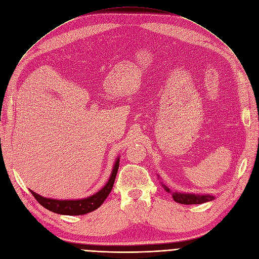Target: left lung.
Segmentation results:
<instances>
[{
  "instance_id": "left-lung-1",
  "label": "left lung",
  "mask_w": 259,
  "mask_h": 259,
  "mask_svg": "<svg viewBox=\"0 0 259 259\" xmlns=\"http://www.w3.org/2000/svg\"><path fill=\"white\" fill-rule=\"evenodd\" d=\"M168 193H170V189L163 185ZM172 198L178 203L181 204H201L204 202L210 201L213 199L209 195H194V194H181V193H172Z\"/></svg>"
}]
</instances>
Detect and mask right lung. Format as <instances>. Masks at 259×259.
Segmentation results:
<instances>
[{
	"instance_id": "right-lung-1",
	"label": "right lung",
	"mask_w": 259,
	"mask_h": 259,
	"mask_svg": "<svg viewBox=\"0 0 259 259\" xmlns=\"http://www.w3.org/2000/svg\"><path fill=\"white\" fill-rule=\"evenodd\" d=\"M118 166H119V159L116 160L113 167V170H112V175L106 186L100 189L98 193L94 194L91 197H88L85 199L55 200V199H48V198L41 197L35 192H32V190H30V193L43 207H46L51 211L60 213V215H71V216L84 215V213L97 209L104 203V201L107 199V197L109 196L110 192L112 190V187H113L115 178L117 175V170H118Z\"/></svg>"
}]
</instances>
